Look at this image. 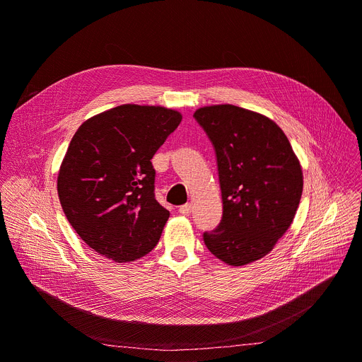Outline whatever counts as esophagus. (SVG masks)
<instances>
[{
  "mask_svg": "<svg viewBox=\"0 0 362 362\" xmlns=\"http://www.w3.org/2000/svg\"><path fill=\"white\" fill-rule=\"evenodd\" d=\"M190 211H192L190 204H185V205L179 206V212H180L182 215H189V214H190Z\"/></svg>",
  "mask_w": 362,
  "mask_h": 362,
  "instance_id": "1",
  "label": "esophagus"
}]
</instances>
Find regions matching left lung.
I'll use <instances>...</instances> for the list:
<instances>
[{
	"label": "left lung",
	"instance_id": "left-lung-1",
	"mask_svg": "<svg viewBox=\"0 0 362 362\" xmlns=\"http://www.w3.org/2000/svg\"><path fill=\"white\" fill-rule=\"evenodd\" d=\"M216 153L223 220L204 233L208 250L231 267L272 252L291 227L303 194V168L274 120L233 105L194 113Z\"/></svg>",
	"mask_w": 362,
	"mask_h": 362
}]
</instances>
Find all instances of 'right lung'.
I'll return each mask as SVG.
<instances>
[{"instance_id": "right-lung-1", "label": "right lung", "mask_w": 362, "mask_h": 362, "mask_svg": "<svg viewBox=\"0 0 362 362\" xmlns=\"http://www.w3.org/2000/svg\"><path fill=\"white\" fill-rule=\"evenodd\" d=\"M176 109L120 105L72 136L58 172L66 220L94 252L134 262L158 243L170 216L154 197L151 158L180 124Z\"/></svg>"}]
</instances>
